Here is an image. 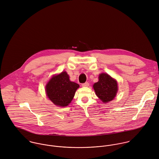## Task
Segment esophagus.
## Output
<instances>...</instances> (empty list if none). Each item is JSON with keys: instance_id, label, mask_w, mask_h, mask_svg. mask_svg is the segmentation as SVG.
I'll return each instance as SVG.
<instances>
[{"instance_id": "34e87169", "label": "esophagus", "mask_w": 159, "mask_h": 159, "mask_svg": "<svg viewBox=\"0 0 159 159\" xmlns=\"http://www.w3.org/2000/svg\"><path fill=\"white\" fill-rule=\"evenodd\" d=\"M89 86V83H88V82L82 84V86H83V87H88V86Z\"/></svg>"}]
</instances>
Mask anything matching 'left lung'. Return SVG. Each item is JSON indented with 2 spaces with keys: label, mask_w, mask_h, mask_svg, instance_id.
Returning a JSON list of instances; mask_svg holds the SVG:
<instances>
[{
  "label": "left lung",
  "mask_w": 159,
  "mask_h": 159,
  "mask_svg": "<svg viewBox=\"0 0 159 159\" xmlns=\"http://www.w3.org/2000/svg\"><path fill=\"white\" fill-rule=\"evenodd\" d=\"M97 96L105 103L112 101L118 91L116 81L110 75L101 73L99 76V81L93 85Z\"/></svg>",
  "instance_id": "8db88e82"
}]
</instances>
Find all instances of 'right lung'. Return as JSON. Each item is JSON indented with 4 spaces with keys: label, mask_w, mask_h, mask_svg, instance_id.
Instances as JSON below:
<instances>
[{
    "label": "right lung",
    "mask_w": 159,
    "mask_h": 159,
    "mask_svg": "<svg viewBox=\"0 0 159 159\" xmlns=\"http://www.w3.org/2000/svg\"><path fill=\"white\" fill-rule=\"evenodd\" d=\"M79 84L71 82L66 72L53 76L46 86L49 99L55 105L67 106L72 101Z\"/></svg>",
    "instance_id": "obj_1"
}]
</instances>
